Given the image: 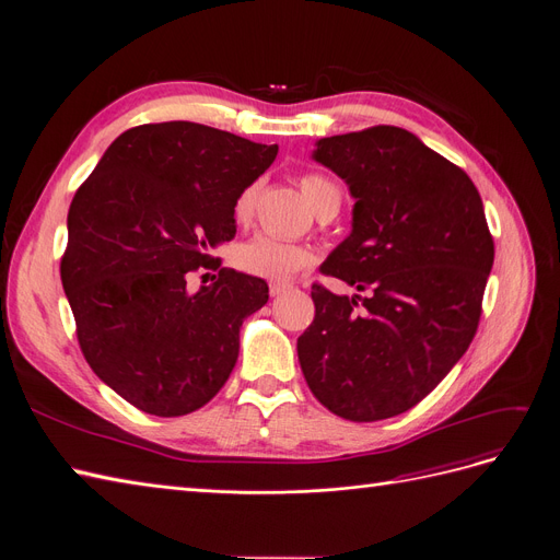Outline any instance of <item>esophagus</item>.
Returning a JSON list of instances; mask_svg holds the SVG:
<instances>
[{
  "label": "esophagus",
  "mask_w": 560,
  "mask_h": 560,
  "mask_svg": "<svg viewBox=\"0 0 560 560\" xmlns=\"http://www.w3.org/2000/svg\"><path fill=\"white\" fill-rule=\"evenodd\" d=\"M285 291H291V283H269V295L272 298H279Z\"/></svg>",
  "instance_id": "34e87169"
}]
</instances>
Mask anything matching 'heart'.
<instances>
[{"label": "heart", "instance_id": "b5f03b06", "mask_svg": "<svg viewBox=\"0 0 560 560\" xmlns=\"http://www.w3.org/2000/svg\"><path fill=\"white\" fill-rule=\"evenodd\" d=\"M300 189L306 202L312 205L316 212L320 202L327 198V194L337 191V186L320 175H304L300 179ZM254 200H256L254 186H246L244 191H240V196L233 202V217L237 223H246L252 219ZM308 258L312 256H308L306 248L293 242L265 235V233L242 242L233 254L237 269L267 281H288L295 272H300L302 267L308 265Z\"/></svg>", "mask_w": 560, "mask_h": 560}]
</instances>
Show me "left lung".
I'll return each instance as SVG.
<instances>
[{
    "instance_id": "8db88e82",
    "label": "left lung",
    "mask_w": 560,
    "mask_h": 560,
    "mask_svg": "<svg viewBox=\"0 0 560 560\" xmlns=\"http://www.w3.org/2000/svg\"><path fill=\"white\" fill-rule=\"evenodd\" d=\"M314 159L355 198L353 231L320 272L366 295L312 285L302 374L343 420L395 418L447 376L478 332L493 265L482 198L459 165L399 127L320 138Z\"/></svg>"
}]
</instances>
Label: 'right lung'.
I'll use <instances>...</instances> for the list:
<instances>
[{"label":"right lung","mask_w":560,"mask_h":560,"mask_svg":"<svg viewBox=\"0 0 560 560\" xmlns=\"http://www.w3.org/2000/svg\"><path fill=\"white\" fill-rule=\"evenodd\" d=\"M260 144L194 121L124 131L69 207L61 285L82 355L131 406L177 418L231 376L240 327L267 283L219 269L189 293L186 275L237 233L233 202L277 159Z\"/></svg>","instance_id":"add662e5"}]
</instances>
